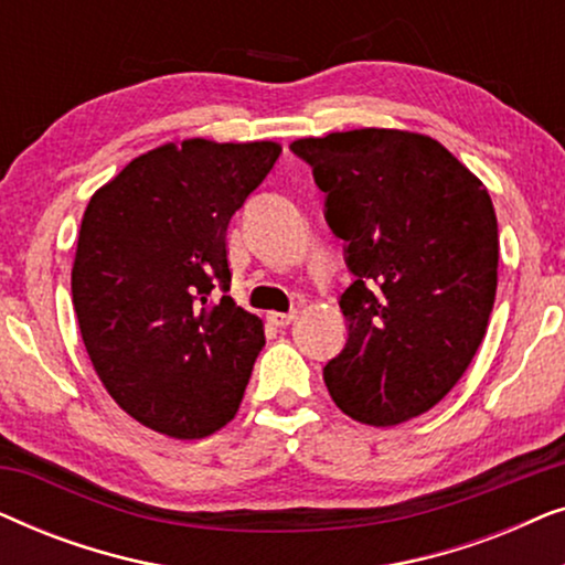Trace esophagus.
<instances>
[{"instance_id":"34e87169","label":"esophagus","mask_w":565,"mask_h":565,"mask_svg":"<svg viewBox=\"0 0 565 565\" xmlns=\"http://www.w3.org/2000/svg\"><path fill=\"white\" fill-rule=\"evenodd\" d=\"M267 319L275 323V327H290L292 321H296V311H290V313H280V311H269L267 313Z\"/></svg>"}]
</instances>
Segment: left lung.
I'll return each instance as SVG.
<instances>
[{
	"label": "left lung",
	"mask_w": 565,
	"mask_h": 565,
	"mask_svg": "<svg viewBox=\"0 0 565 565\" xmlns=\"http://www.w3.org/2000/svg\"><path fill=\"white\" fill-rule=\"evenodd\" d=\"M327 195L354 282L344 350L323 367L354 422L393 427L439 404L466 373L497 298L489 190L435 138L360 128L290 143Z\"/></svg>",
	"instance_id": "8db88e82"
}]
</instances>
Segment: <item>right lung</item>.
<instances>
[{
	"label": "right lung",
	"mask_w": 565,
	"mask_h": 565,
	"mask_svg": "<svg viewBox=\"0 0 565 565\" xmlns=\"http://www.w3.org/2000/svg\"><path fill=\"white\" fill-rule=\"evenodd\" d=\"M275 141L188 138L146 151L84 211L72 267L76 321L122 412L174 439L234 419L265 347L231 296L226 231L275 167Z\"/></svg>",
	"instance_id": "right-lung-1"
}]
</instances>
